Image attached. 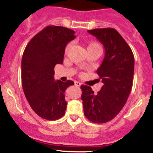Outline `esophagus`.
<instances>
[{"mask_svg":"<svg viewBox=\"0 0 153 153\" xmlns=\"http://www.w3.org/2000/svg\"><path fill=\"white\" fill-rule=\"evenodd\" d=\"M75 85L76 86H80L81 85V84L80 82H78V81H75Z\"/></svg>","mask_w":153,"mask_h":153,"instance_id":"1","label":"esophagus"}]
</instances>
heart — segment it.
<instances>
[{
    "instance_id": "1",
    "label": "heart",
    "mask_w": 153,
    "mask_h": 153,
    "mask_svg": "<svg viewBox=\"0 0 153 153\" xmlns=\"http://www.w3.org/2000/svg\"><path fill=\"white\" fill-rule=\"evenodd\" d=\"M71 46H72V44H71V43H69V44H67V47H66V48H65V53H67L68 51H69V49H70ZM95 48H98V49H101L99 44H98L97 43H91V44H89V45H88L87 49H95Z\"/></svg>"
}]
</instances>
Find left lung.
<instances>
[{"label": "left lung", "instance_id": "obj_1", "mask_svg": "<svg viewBox=\"0 0 153 153\" xmlns=\"http://www.w3.org/2000/svg\"><path fill=\"white\" fill-rule=\"evenodd\" d=\"M105 49V56L97 74L103 83L94 94L89 86L81 85L84 115L93 123L104 124L113 119L123 109L132 87L135 60L132 49L113 28L88 30Z\"/></svg>", "mask_w": 153, "mask_h": 153}]
</instances>
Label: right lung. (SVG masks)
I'll return each mask as SVG.
<instances>
[{"mask_svg":"<svg viewBox=\"0 0 153 153\" xmlns=\"http://www.w3.org/2000/svg\"><path fill=\"white\" fill-rule=\"evenodd\" d=\"M75 33L66 27L48 26L30 40L23 54L24 95L32 110L44 119L54 121L65 114L64 92L74 82L55 81L54 68L63 63L66 46L75 39Z\"/></svg>","mask_w":153,"mask_h":153,"instance_id":"1","label":"right lung"}]
</instances>
